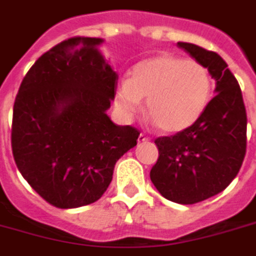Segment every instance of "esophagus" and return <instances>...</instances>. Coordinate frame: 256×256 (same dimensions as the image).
I'll return each instance as SVG.
<instances>
[{"instance_id": "34e87169", "label": "esophagus", "mask_w": 256, "mask_h": 256, "mask_svg": "<svg viewBox=\"0 0 256 256\" xmlns=\"http://www.w3.org/2000/svg\"><path fill=\"white\" fill-rule=\"evenodd\" d=\"M138 144H142V142H146V141H149V137H146L144 133H140V136H138Z\"/></svg>"}]
</instances>
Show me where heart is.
<instances>
[{
  "label": "heart",
  "mask_w": 256,
  "mask_h": 256,
  "mask_svg": "<svg viewBox=\"0 0 256 256\" xmlns=\"http://www.w3.org/2000/svg\"><path fill=\"white\" fill-rule=\"evenodd\" d=\"M212 82L204 66L170 53H159L133 66L118 85L115 104L130 118L146 98V111L159 130L176 133L193 126L206 108Z\"/></svg>",
  "instance_id": "heart-1"
}]
</instances>
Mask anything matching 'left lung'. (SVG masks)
Here are the masks:
<instances>
[{
	"instance_id": "left-lung-1",
	"label": "left lung",
	"mask_w": 256,
	"mask_h": 256,
	"mask_svg": "<svg viewBox=\"0 0 256 256\" xmlns=\"http://www.w3.org/2000/svg\"><path fill=\"white\" fill-rule=\"evenodd\" d=\"M178 46L208 70L216 96L193 126L155 140L159 158L150 178L168 200L193 204L219 194L237 176L246 154L248 116L241 88L226 60L194 44Z\"/></svg>"
}]
</instances>
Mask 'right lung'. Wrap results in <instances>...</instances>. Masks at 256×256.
Returning a JSON list of instances; mask_svg holds the SVG:
<instances>
[{
    "label": "right lung",
    "mask_w": 256,
    "mask_h": 256,
    "mask_svg": "<svg viewBox=\"0 0 256 256\" xmlns=\"http://www.w3.org/2000/svg\"><path fill=\"white\" fill-rule=\"evenodd\" d=\"M104 38L72 37L44 53L15 98L12 148L24 180L58 208L96 202L115 163L140 132L107 115L118 74L98 46Z\"/></svg>",
    "instance_id": "right-lung-1"
}]
</instances>
